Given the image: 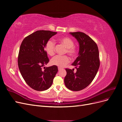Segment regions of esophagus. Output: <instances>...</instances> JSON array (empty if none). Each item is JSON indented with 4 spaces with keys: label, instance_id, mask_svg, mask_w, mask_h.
Listing matches in <instances>:
<instances>
[{
    "label": "esophagus",
    "instance_id": "1",
    "mask_svg": "<svg viewBox=\"0 0 122 122\" xmlns=\"http://www.w3.org/2000/svg\"><path fill=\"white\" fill-rule=\"evenodd\" d=\"M58 70H59V71H60V70H61L62 69L61 68H60V67H58Z\"/></svg>",
    "mask_w": 122,
    "mask_h": 122
}]
</instances>
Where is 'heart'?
<instances>
[{"instance_id":"obj_1","label":"heart","mask_w":122,"mask_h":122,"mask_svg":"<svg viewBox=\"0 0 122 122\" xmlns=\"http://www.w3.org/2000/svg\"><path fill=\"white\" fill-rule=\"evenodd\" d=\"M59 42L62 44L66 48V53H67L70 56H75L77 53V49L74 46L73 40L67 36H63L59 38ZM45 50L46 53L50 56H53L55 53V43L52 40H48L46 43ZM70 59L67 55L60 56L57 55L51 59L50 63L52 65L56 66L60 68H62L69 63Z\"/></svg>"}]
</instances>
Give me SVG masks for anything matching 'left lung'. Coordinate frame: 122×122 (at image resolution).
<instances>
[{
	"label": "left lung",
	"instance_id": "1",
	"mask_svg": "<svg viewBox=\"0 0 122 122\" xmlns=\"http://www.w3.org/2000/svg\"><path fill=\"white\" fill-rule=\"evenodd\" d=\"M78 41L79 46L78 56L73 62L76 68L66 69L67 75L64 82L68 89L79 91L87 87L96 75L100 66L98 48L94 41L83 32H70Z\"/></svg>",
	"mask_w": 122,
	"mask_h": 122
}]
</instances>
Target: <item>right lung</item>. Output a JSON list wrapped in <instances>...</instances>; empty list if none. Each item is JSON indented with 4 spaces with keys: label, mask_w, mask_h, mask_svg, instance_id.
I'll use <instances>...</instances> for the list:
<instances>
[{
    "label": "right lung",
    "mask_w": 122,
    "mask_h": 122,
    "mask_svg": "<svg viewBox=\"0 0 122 122\" xmlns=\"http://www.w3.org/2000/svg\"><path fill=\"white\" fill-rule=\"evenodd\" d=\"M56 32L38 30L26 36L22 42L18 55V64L25 81L33 89L45 91L51 86L57 67H42L49 60L45 50L46 43Z\"/></svg>",
    "instance_id": "right-lung-1"
}]
</instances>
